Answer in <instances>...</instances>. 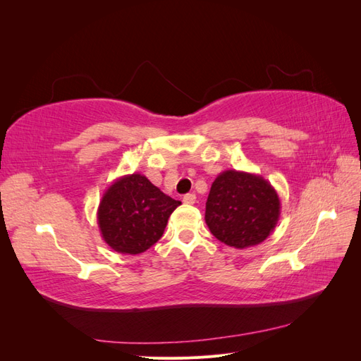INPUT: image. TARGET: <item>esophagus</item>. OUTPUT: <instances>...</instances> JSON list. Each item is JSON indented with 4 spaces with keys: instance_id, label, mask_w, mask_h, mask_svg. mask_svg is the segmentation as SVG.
<instances>
[{
    "instance_id": "esophagus-1",
    "label": "esophagus",
    "mask_w": 361,
    "mask_h": 361,
    "mask_svg": "<svg viewBox=\"0 0 361 361\" xmlns=\"http://www.w3.org/2000/svg\"><path fill=\"white\" fill-rule=\"evenodd\" d=\"M182 200H183V203H187V204H194L195 203V194L194 192L185 194Z\"/></svg>"
}]
</instances>
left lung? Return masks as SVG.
<instances>
[{
    "instance_id": "8db88e82",
    "label": "left lung",
    "mask_w": 361,
    "mask_h": 361,
    "mask_svg": "<svg viewBox=\"0 0 361 361\" xmlns=\"http://www.w3.org/2000/svg\"><path fill=\"white\" fill-rule=\"evenodd\" d=\"M280 209L277 191L260 174L226 170L212 182L204 221L218 241L243 250L274 232Z\"/></svg>"
}]
</instances>
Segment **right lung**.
<instances>
[{
  "label": "right lung",
  "mask_w": 361,
  "mask_h": 361,
  "mask_svg": "<svg viewBox=\"0 0 361 361\" xmlns=\"http://www.w3.org/2000/svg\"><path fill=\"white\" fill-rule=\"evenodd\" d=\"M179 204L143 174H125L104 192L97 224L104 241L117 253L140 255L158 243Z\"/></svg>",
  "instance_id": "add662e5"
}]
</instances>
